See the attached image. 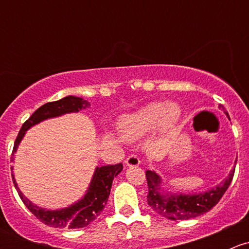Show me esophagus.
<instances>
[{"instance_id": "esophagus-1", "label": "esophagus", "mask_w": 249, "mask_h": 249, "mask_svg": "<svg viewBox=\"0 0 249 249\" xmlns=\"http://www.w3.org/2000/svg\"><path fill=\"white\" fill-rule=\"evenodd\" d=\"M140 164H141L140 158L135 154L129 155V157L126 158V160H125V165H126V166H139Z\"/></svg>"}]
</instances>
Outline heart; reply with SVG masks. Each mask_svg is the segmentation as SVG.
Returning <instances> with one entry per match:
<instances>
[{
	"instance_id": "obj_1",
	"label": "heart",
	"mask_w": 249,
	"mask_h": 249,
	"mask_svg": "<svg viewBox=\"0 0 249 249\" xmlns=\"http://www.w3.org/2000/svg\"><path fill=\"white\" fill-rule=\"evenodd\" d=\"M180 117L182 109L176 102H150L122 117L118 130L124 140H139L157 127L160 131H170L178 124Z\"/></svg>"
}]
</instances>
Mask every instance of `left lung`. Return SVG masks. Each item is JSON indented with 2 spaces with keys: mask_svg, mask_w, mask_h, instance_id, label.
Segmentation results:
<instances>
[{
  "mask_svg": "<svg viewBox=\"0 0 249 249\" xmlns=\"http://www.w3.org/2000/svg\"><path fill=\"white\" fill-rule=\"evenodd\" d=\"M219 108L224 110V107L219 105ZM225 114L229 118L228 112ZM230 119V118H229ZM236 162V161H235ZM235 169L230 171L228 177L207 192L199 194H177L162 189V179L155 171H145L148 183L147 202L153 211L162 217L171 220H187L199 217L203 213L212 210L231 183Z\"/></svg>",
  "mask_w": 249,
  "mask_h": 249,
  "instance_id": "left-lung-1",
  "label": "left lung"
}]
</instances>
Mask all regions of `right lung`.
<instances>
[{"mask_svg":"<svg viewBox=\"0 0 249 249\" xmlns=\"http://www.w3.org/2000/svg\"><path fill=\"white\" fill-rule=\"evenodd\" d=\"M89 106L90 104L87 100L82 99V97L72 96V95L64 97L59 101L48 102V104L41 106L22 124L16 142H14L12 155L17 152L20 142L24 139L25 134L30 127L43 122V120L50 119V118L60 117V115H64L66 113H77L82 109L89 108ZM12 170H13V167H12ZM122 164L107 165V166L101 167L97 166L95 169L91 182H90L84 196L78 200L77 202H74L73 205L61 208V210H46V208L38 207L37 205L32 203L20 192L13 173H12V178H13L14 187H16L21 201L29 208L30 212L35 214L37 219L53 228L78 229V228L88 227L90 223L94 222L101 214L102 210L108 201L113 179L122 172Z\"/></svg>","mask_w":249,"mask_h":249,"instance_id":"add662e5","label":"right lung"}]
</instances>
